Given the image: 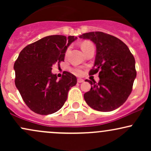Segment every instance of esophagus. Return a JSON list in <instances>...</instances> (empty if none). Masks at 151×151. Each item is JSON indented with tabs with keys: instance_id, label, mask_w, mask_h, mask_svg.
<instances>
[{
	"instance_id": "1",
	"label": "esophagus",
	"mask_w": 151,
	"mask_h": 151,
	"mask_svg": "<svg viewBox=\"0 0 151 151\" xmlns=\"http://www.w3.org/2000/svg\"><path fill=\"white\" fill-rule=\"evenodd\" d=\"M77 82L78 83L84 82V79H77Z\"/></svg>"
}]
</instances>
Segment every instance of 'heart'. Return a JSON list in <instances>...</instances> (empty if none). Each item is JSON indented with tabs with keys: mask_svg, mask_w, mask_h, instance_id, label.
I'll use <instances>...</instances> for the list:
<instances>
[{
	"mask_svg": "<svg viewBox=\"0 0 151 151\" xmlns=\"http://www.w3.org/2000/svg\"><path fill=\"white\" fill-rule=\"evenodd\" d=\"M90 45H92V44H91V42H84L82 43V44L81 45V50H84L86 47H89ZM70 47H68V49L67 50V51H66V55H68L69 52H70ZM73 72L74 74H76V75H81V74H82V70H81L80 68H74L73 70Z\"/></svg>",
	"mask_w": 151,
	"mask_h": 151,
	"instance_id": "obj_1",
	"label": "heart"
}]
</instances>
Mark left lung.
<instances>
[{"label":"left lung","mask_w":151,"mask_h":151,"mask_svg":"<svg viewBox=\"0 0 151 151\" xmlns=\"http://www.w3.org/2000/svg\"><path fill=\"white\" fill-rule=\"evenodd\" d=\"M79 38L96 45L94 65L89 75L99 72V81L86 79L92 86L84 94L91 108L99 111H111L120 107L131 93L136 77L134 57L127 45L119 38L102 32L84 33Z\"/></svg>","instance_id":"8db88e82"}]
</instances>
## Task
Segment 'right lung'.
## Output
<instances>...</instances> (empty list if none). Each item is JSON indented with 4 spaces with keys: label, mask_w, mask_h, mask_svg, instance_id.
Wrapping results in <instances>:
<instances>
[{
    "label": "right lung",
    "mask_w": 151,
    "mask_h": 151,
    "mask_svg": "<svg viewBox=\"0 0 151 151\" xmlns=\"http://www.w3.org/2000/svg\"><path fill=\"white\" fill-rule=\"evenodd\" d=\"M77 37L50 35L26 46L14 64L15 84L26 105L35 113H55L65 104L77 77L64 72L58 80L52 67L65 60L66 50Z\"/></svg>",
    "instance_id": "add662e5"
}]
</instances>
